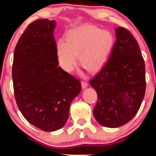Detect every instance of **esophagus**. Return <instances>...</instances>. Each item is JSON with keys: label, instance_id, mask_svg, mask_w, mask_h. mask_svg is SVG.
<instances>
[{"label": "esophagus", "instance_id": "1", "mask_svg": "<svg viewBox=\"0 0 156 156\" xmlns=\"http://www.w3.org/2000/svg\"><path fill=\"white\" fill-rule=\"evenodd\" d=\"M87 87H88V83L86 82H82V87L83 89H86Z\"/></svg>", "mask_w": 156, "mask_h": 156}]
</instances>
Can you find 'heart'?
I'll list each match as a JSON object with an SVG mask.
<instances>
[{"label": "heart", "mask_w": 156, "mask_h": 156, "mask_svg": "<svg viewBox=\"0 0 156 156\" xmlns=\"http://www.w3.org/2000/svg\"><path fill=\"white\" fill-rule=\"evenodd\" d=\"M65 40H59L56 52L59 65L66 72H72L80 65L91 72L99 71L109 57L114 44V36L106 30L82 25L67 32Z\"/></svg>", "instance_id": "heart-1"}]
</instances>
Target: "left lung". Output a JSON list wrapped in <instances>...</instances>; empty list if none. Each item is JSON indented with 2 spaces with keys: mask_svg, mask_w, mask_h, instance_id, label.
I'll return each mask as SVG.
<instances>
[{
  "mask_svg": "<svg viewBox=\"0 0 156 156\" xmlns=\"http://www.w3.org/2000/svg\"><path fill=\"white\" fill-rule=\"evenodd\" d=\"M116 42L106 65L89 83L98 95L94 116L108 128L125 125L137 114L146 91L145 63L128 30L116 27Z\"/></svg>",
  "mask_w": 156,
  "mask_h": 156,
  "instance_id": "obj_1",
  "label": "left lung"
}]
</instances>
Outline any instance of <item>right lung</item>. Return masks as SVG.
Here are the masks:
<instances>
[{
	"label": "right lung",
	"instance_id": "1",
	"mask_svg": "<svg viewBox=\"0 0 156 156\" xmlns=\"http://www.w3.org/2000/svg\"><path fill=\"white\" fill-rule=\"evenodd\" d=\"M56 21L39 19L16 44L12 76L15 98L23 116L44 131L62 128L69 106L80 93V81L59 67L54 39Z\"/></svg>",
	"mask_w": 156,
	"mask_h": 156
}]
</instances>
